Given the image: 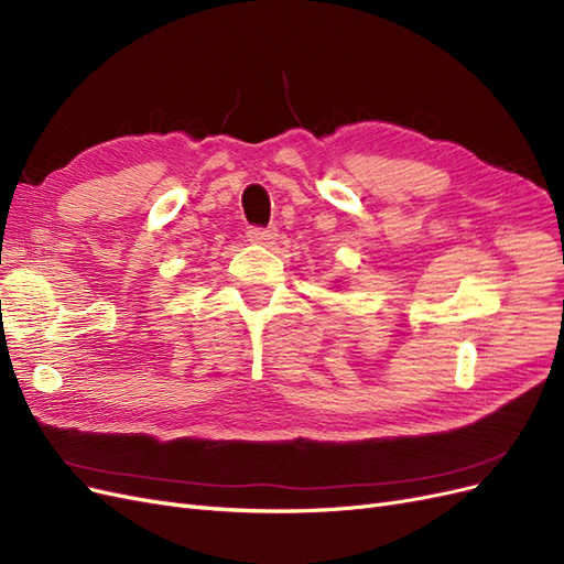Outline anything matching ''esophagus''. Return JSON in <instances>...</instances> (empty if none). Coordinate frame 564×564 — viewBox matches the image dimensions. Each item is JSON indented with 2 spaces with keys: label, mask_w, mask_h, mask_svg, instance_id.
Wrapping results in <instances>:
<instances>
[{
  "label": "esophagus",
  "mask_w": 564,
  "mask_h": 564,
  "mask_svg": "<svg viewBox=\"0 0 564 564\" xmlns=\"http://www.w3.org/2000/svg\"><path fill=\"white\" fill-rule=\"evenodd\" d=\"M247 237H249L251 245L270 247V245H275V240H278V230L275 228H249Z\"/></svg>",
  "instance_id": "34e87169"
}]
</instances>
